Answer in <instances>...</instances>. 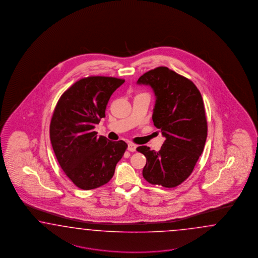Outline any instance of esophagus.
I'll return each instance as SVG.
<instances>
[{
	"instance_id": "esophagus-1",
	"label": "esophagus",
	"mask_w": 258,
	"mask_h": 258,
	"mask_svg": "<svg viewBox=\"0 0 258 258\" xmlns=\"http://www.w3.org/2000/svg\"><path fill=\"white\" fill-rule=\"evenodd\" d=\"M136 145H134L133 143H128L127 144V149L130 150V151H132V152H134V151H136Z\"/></svg>"
}]
</instances>
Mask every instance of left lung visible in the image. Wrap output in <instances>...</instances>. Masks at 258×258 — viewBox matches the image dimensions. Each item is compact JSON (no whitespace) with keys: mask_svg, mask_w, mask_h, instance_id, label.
<instances>
[{"mask_svg":"<svg viewBox=\"0 0 258 258\" xmlns=\"http://www.w3.org/2000/svg\"><path fill=\"white\" fill-rule=\"evenodd\" d=\"M137 84L153 90L152 120L165 138L159 151L137 148L147 158L143 176L151 184L175 187L191 175L204 149L207 121L202 94L191 80L167 67L149 71Z\"/></svg>","mask_w":258,"mask_h":258,"instance_id":"left-lung-1","label":"left lung"}]
</instances>
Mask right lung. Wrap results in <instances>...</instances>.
<instances>
[{
  "label": "right lung",
  "mask_w": 258,
  "mask_h": 258,
  "mask_svg": "<svg viewBox=\"0 0 258 258\" xmlns=\"http://www.w3.org/2000/svg\"><path fill=\"white\" fill-rule=\"evenodd\" d=\"M125 80L90 77L78 80L61 95L50 124V140L57 162L78 187H100L112 178L127 145L97 136L111 94Z\"/></svg>",
  "instance_id": "add662e5"
}]
</instances>
